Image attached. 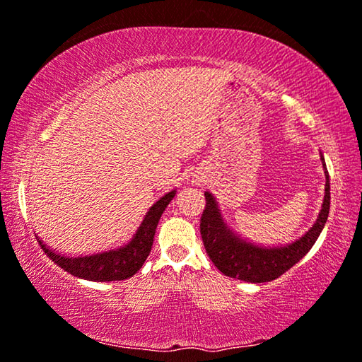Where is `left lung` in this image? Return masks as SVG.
<instances>
[{
    "mask_svg": "<svg viewBox=\"0 0 362 362\" xmlns=\"http://www.w3.org/2000/svg\"><path fill=\"white\" fill-rule=\"evenodd\" d=\"M324 160V156H320ZM325 168V163H324ZM329 172L325 168V197L322 209L313 227L295 242L280 246H262L251 243L248 240L232 232L223 222L221 211L217 208L216 198L209 192H204L206 208L202 214V238L206 253L227 277L243 280V282L262 284L272 282L285 274L290 267L308 255L329 217L330 209V183Z\"/></svg>",
    "mask_w": 362,
    "mask_h": 362,
    "instance_id": "obj_1",
    "label": "left lung"
}]
</instances>
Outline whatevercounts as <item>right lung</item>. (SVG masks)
<instances>
[{"mask_svg": "<svg viewBox=\"0 0 362 362\" xmlns=\"http://www.w3.org/2000/svg\"><path fill=\"white\" fill-rule=\"evenodd\" d=\"M174 197L175 190H172L165 193L163 198H159L151 206L150 211L146 212L145 219L140 223L139 230L135 232L130 242L116 246V248H109L106 251H100V253L93 255L66 256L61 253H54L40 238L38 243L45 253L48 255L49 259H53L61 269H64L66 272L76 275L78 279L93 280V282L125 280L139 272L143 262L146 261V257L151 251L158 222Z\"/></svg>", "mask_w": 362, "mask_h": 362, "instance_id": "add662e5", "label": "right lung"}]
</instances>
